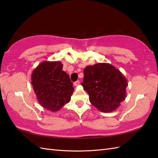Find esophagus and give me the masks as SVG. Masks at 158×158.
Listing matches in <instances>:
<instances>
[{"instance_id":"obj_1","label":"esophagus","mask_w":158,"mask_h":158,"mask_svg":"<svg viewBox=\"0 0 158 158\" xmlns=\"http://www.w3.org/2000/svg\"><path fill=\"white\" fill-rule=\"evenodd\" d=\"M79 84H80V81H79V80H77V81L74 83V85H75V86H78Z\"/></svg>"}]
</instances>
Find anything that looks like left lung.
Masks as SVG:
<instances>
[{"mask_svg":"<svg viewBox=\"0 0 158 158\" xmlns=\"http://www.w3.org/2000/svg\"><path fill=\"white\" fill-rule=\"evenodd\" d=\"M81 83L89 102L102 112H112L126 97L127 81L119 70L109 63H98L83 69Z\"/></svg>","mask_w":158,"mask_h":158,"instance_id":"left-lung-1","label":"left lung"}]
</instances>
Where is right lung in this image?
Listing matches in <instances>:
<instances>
[{
	"label": "right lung",
	"mask_w": 158,
	"mask_h": 158,
	"mask_svg": "<svg viewBox=\"0 0 158 158\" xmlns=\"http://www.w3.org/2000/svg\"><path fill=\"white\" fill-rule=\"evenodd\" d=\"M58 61L40 63L31 75V83L38 101L43 108L58 111L70 102L74 92L69 75Z\"/></svg>",
	"instance_id": "1"
}]
</instances>
